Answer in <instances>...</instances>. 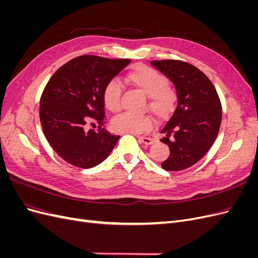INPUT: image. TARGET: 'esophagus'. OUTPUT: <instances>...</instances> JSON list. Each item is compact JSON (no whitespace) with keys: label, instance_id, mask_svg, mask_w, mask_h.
<instances>
[{"label":"esophagus","instance_id":"obj_1","mask_svg":"<svg viewBox=\"0 0 258 258\" xmlns=\"http://www.w3.org/2000/svg\"><path fill=\"white\" fill-rule=\"evenodd\" d=\"M139 141L141 143H144L145 145H151V144H153L154 140L152 138H148V137H139Z\"/></svg>","mask_w":258,"mask_h":258}]
</instances>
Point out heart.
Returning a JSON list of instances; mask_svg holds the SVG:
<instances>
[{
	"label": "heart",
	"instance_id": "1",
	"mask_svg": "<svg viewBox=\"0 0 258 258\" xmlns=\"http://www.w3.org/2000/svg\"><path fill=\"white\" fill-rule=\"evenodd\" d=\"M124 81L148 96L147 106L158 120H166L173 114L177 104V93L167 84L163 76L155 69L144 64H137L124 75ZM121 87L116 81L105 84L102 90V102L107 111L117 113L120 110ZM154 126V118L148 114L134 115L122 113L116 116L112 127L117 132L143 134Z\"/></svg>",
	"mask_w": 258,
	"mask_h": 258
}]
</instances>
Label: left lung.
Masks as SVG:
<instances>
[{"label":"left lung","mask_w":258,"mask_h":258,"mask_svg":"<svg viewBox=\"0 0 258 258\" xmlns=\"http://www.w3.org/2000/svg\"><path fill=\"white\" fill-rule=\"evenodd\" d=\"M151 64L165 74L176 88L177 106L161 129L160 140L170 148L161 163L167 171H182L209 152L218 135L222 104L208 76L181 60H154Z\"/></svg>","instance_id":"left-lung-1"}]
</instances>
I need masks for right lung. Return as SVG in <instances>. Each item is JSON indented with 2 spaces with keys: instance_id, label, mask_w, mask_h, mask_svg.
<instances>
[{
  "instance_id": "right-lung-1",
  "label": "right lung",
  "mask_w": 258,
  "mask_h": 258,
  "mask_svg": "<svg viewBox=\"0 0 258 258\" xmlns=\"http://www.w3.org/2000/svg\"><path fill=\"white\" fill-rule=\"evenodd\" d=\"M130 61L84 54L59 68L45 86L40 101L43 132L53 151L70 165L96 167L113 151L120 137L102 128V90ZM88 122L98 123V131H86Z\"/></svg>"
}]
</instances>
